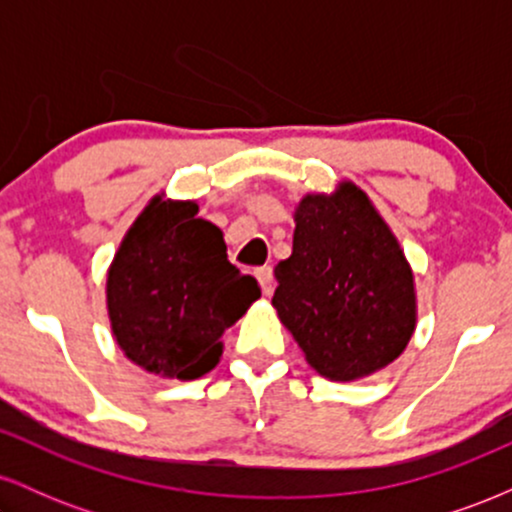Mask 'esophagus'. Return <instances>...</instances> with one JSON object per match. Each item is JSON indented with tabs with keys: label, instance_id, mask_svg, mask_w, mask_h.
Listing matches in <instances>:
<instances>
[{
	"label": "esophagus",
	"instance_id": "1",
	"mask_svg": "<svg viewBox=\"0 0 512 512\" xmlns=\"http://www.w3.org/2000/svg\"><path fill=\"white\" fill-rule=\"evenodd\" d=\"M255 276H257V281H260L264 296H269V293L274 291V274H272V267H260V269H257V272H255Z\"/></svg>",
	"mask_w": 512,
	"mask_h": 512
}]
</instances>
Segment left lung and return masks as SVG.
<instances>
[{
	"label": "left lung",
	"instance_id": "obj_1",
	"mask_svg": "<svg viewBox=\"0 0 512 512\" xmlns=\"http://www.w3.org/2000/svg\"><path fill=\"white\" fill-rule=\"evenodd\" d=\"M272 305L317 373L356 380L402 354L416 325L414 276L395 236L351 182L296 209Z\"/></svg>",
	"mask_w": 512,
	"mask_h": 512
}]
</instances>
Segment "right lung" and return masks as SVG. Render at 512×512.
<instances>
[{"label": "right lung", "instance_id": "right-lung-1", "mask_svg": "<svg viewBox=\"0 0 512 512\" xmlns=\"http://www.w3.org/2000/svg\"><path fill=\"white\" fill-rule=\"evenodd\" d=\"M257 298V281L228 262L221 231L197 219V204L161 197L129 228L108 274L117 344L137 366L178 380L219 363L223 330Z\"/></svg>", "mask_w": 512, "mask_h": 512}]
</instances>
